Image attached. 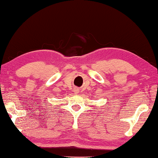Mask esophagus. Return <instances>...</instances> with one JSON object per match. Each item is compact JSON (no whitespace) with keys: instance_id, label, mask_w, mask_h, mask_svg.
<instances>
[{"instance_id":"34e87169","label":"esophagus","mask_w":158,"mask_h":158,"mask_svg":"<svg viewBox=\"0 0 158 158\" xmlns=\"http://www.w3.org/2000/svg\"><path fill=\"white\" fill-rule=\"evenodd\" d=\"M74 92H75V93H78V92H79V90H78V89H75V90H74Z\"/></svg>"}]
</instances>
